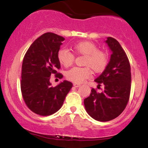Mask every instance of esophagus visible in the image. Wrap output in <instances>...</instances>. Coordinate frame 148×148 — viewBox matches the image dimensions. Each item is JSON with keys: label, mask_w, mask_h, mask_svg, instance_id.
<instances>
[{"label": "esophagus", "mask_w": 148, "mask_h": 148, "mask_svg": "<svg viewBox=\"0 0 148 148\" xmlns=\"http://www.w3.org/2000/svg\"><path fill=\"white\" fill-rule=\"evenodd\" d=\"M73 85H74V86L75 88H78V87H79L80 86H81V85H80L79 84H76V83H74V84H73Z\"/></svg>", "instance_id": "1"}]
</instances>
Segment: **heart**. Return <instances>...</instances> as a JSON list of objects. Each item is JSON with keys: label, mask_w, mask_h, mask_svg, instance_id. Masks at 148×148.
Masks as SVG:
<instances>
[{"label": "heart", "mask_w": 148, "mask_h": 148, "mask_svg": "<svg viewBox=\"0 0 148 148\" xmlns=\"http://www.w3.org/2000/svg\"><path fill=\"white\" fill-rule=\"evenodd\" d=\"M73 49L76 53L85 56L84 67H74L66 73L69 80L74 83H82L86 79L91 77L90 67L95 72H101L106 68L108 62V57L105 51L98 49L97 46L88 41L80 42L73 46ZM57 58L59 62L65 67L73 64L74 55L67 49H60L58 51Z\"/></svg>", "instance_id": "1"}]
</instances>
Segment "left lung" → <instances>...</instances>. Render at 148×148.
Instances as JSON below:
<instances>
[{
  "label": "left lung",
  "instance_id": "8db88e82",
  "mask_svg": "<svg viewBox=\"0 0 148 148\" xmlns=\"http://www.w3.org/2000/svg\"><path fill=\"white\" fill-rule=\"evenodd\" d=\"M112 54L108 64L95 80L104 89L98 92L94 88L84 99V106L90 116L100 122H107L119 116L125 110L131 90V67L125 51L113 37L105 41Z\"/></svg>",
  "mask_w": 148,
  "mask_h": 148
}]
</instances>
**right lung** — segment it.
Returning <instances> with one entry per match:
<instances>
[{"label": "right lung", "mask_w": 148, "mask_h": 148, "mask_svg": "<svg viewBox=\"0 0 148 148\" xmlns=\"http://www.w3.org/2000/svg\"><path fill=\"white\" fill-rule=\"evenodd\" d=\"M63 37L47 33L39 37L25 53L22 64L21 90L25 104L37 115L47 116L62 107L72 84L62 81L56 87L50 83L51 76L62 79L57 73L60 63L57 58Z\"/></svg>", "instance_id": "add662e5"}]
</instances>
